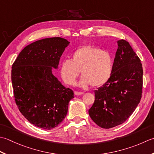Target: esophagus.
Here are the masks:
<instances>
[{
	"instance_id": "34e87169",
	"label": "esophagus",
	"mask_w": 154,
	"mask_h": 154,
	"mask_svg": "<svg viewBox=\"0 0 154 154\" xmlns=\"http://www.w3.org/2000/svg\"><path fill=\"white\" fill-rule=\"evenodd\" d=\"M84 92H77V91H76V92H74V94L76 96H80L82 94H83Z\"/></svg>"
}]
</instances>
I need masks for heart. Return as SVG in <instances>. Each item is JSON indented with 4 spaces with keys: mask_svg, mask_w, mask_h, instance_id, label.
<instances>
[{
    "mask_svg": "<svg viewBox=\"0 0 154 154\" xmlns=\"http://www.w3.org/2000/svg\"><path fill=\"white\" fill-rule=\"evenodd\" d=\"M113 59L109 53L96 47L85 45L78 48L72 54L71 60H64L60 66L61 77L66 84H76L80 70L82 76L78 86L93 88L103 86L110 78Z\"/></svg>",
    "mask_w": 154,
    "mask_h": 154,
    "instance_id": "obj_1",
    "label": "heart"
}]
</instances>
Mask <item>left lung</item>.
<instances>
[{"mask_svg":"<svg viewBox=\"0 0 154 154\" xmlns=\"http://www.w3.org/2000/svg\"><path fill=\"white\" fill-rule=\"evenodd\" d=\"M117 43L111 76L94 90V102L88 110L92 120L105 129L123 124L142 98L143 69L140 60L129 42L121 39Z\"/></svg>","mask_w":154,"mask_h":154,"instance_id":"1","label":"left lung"}]
</instances>
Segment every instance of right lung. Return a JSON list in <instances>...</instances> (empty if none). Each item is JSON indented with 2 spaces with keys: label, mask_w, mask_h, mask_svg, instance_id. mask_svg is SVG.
Segmentation results:
<instances>
[{
  "label": "right lung",
  "mask_w": 154,
  "mask_h": 154,
  "mask_svg": "<svg viewBox=\"0 0 154 154\" xmlns=\"http://www.w3.org/2000/svg\"><path fill=\"white\" fill-rule=\"evenodd\" d=\"M70 42L60 37L31 43L22 51L12 66L15 102L30 123L51 130L63 121L73 91L52 74Z\"/></svg>",
  "instance_id": "obj_1"
}]
</instances>
